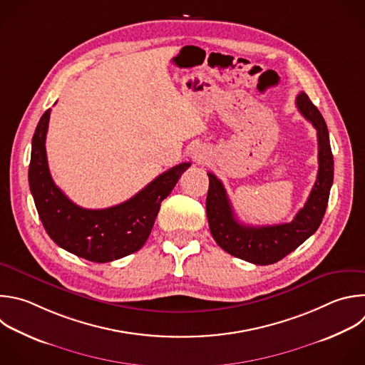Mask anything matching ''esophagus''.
<instances>
[{
    "label": "esophagus",
    "mask_w": 365,
    "mask_h": 365,
    "mask_svg": "<svg viewBox=\"0 0 365 365\" xmlns=\"http://www.w3.org/2000/svg\"><path fill=\"white\" fill-rule=\"evenodd\" d=\"M193 159H195L196 162H202V160L205 159V153H203L202 150H195V152H193Z\"/></svg>",
    "instance_id": "34e87169"
}]
</instances>
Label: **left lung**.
I'll return each mask as SVG.
<instances>
[{"instance_id":"8db88e82","label":"left lung","mask_w":365,"mask_h":365,"mask_svg":"<svg viewBox=\"0 0 365 365\" xmlns=\"http://www.w3.org/2000/svg\"><path fill=\"white\" fill-rule=\"evenodd\" d=\"M297 107L312 123L318 136V175L315 185L299 212L291 222L281 225L250 226L240 223L222 182L210 172L206 197V215L216 244L239 259L255 265H271L295 251L319 227L334 180V158L325 120L309 97L301 91Z\"/></svg>"}]
</instances>
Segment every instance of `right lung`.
<instances>
[{
	"label": "right lung",
	"mask_w": 365,
	"mask_h": 365,
	"mask_svg": "<svg viewBox=\"0 0 365 365\" xmlns=\"http://www.w3.org/2000/svg\"><path fill=\"white\" fill-rule=\"evenodd\" d=\"M50 113L51 108L36 128L29 168L30 190L48 236L67 252L97 264L139 251L152 232L162 200L190 163L173 166L123 203L106 209L80 207L56 186L48 170L46 136Z\"/></svg>",
	"instance_id": "right-lung-1"
}]
</instances>
